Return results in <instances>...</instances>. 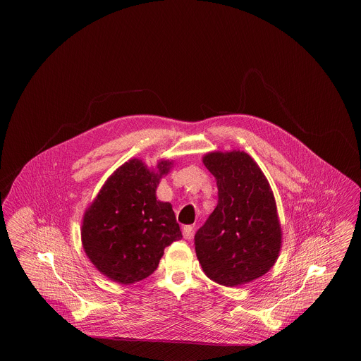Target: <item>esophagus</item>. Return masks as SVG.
I'll return each instance as SVG.
<instances>
[{
    "instance_id": "obj_1",
    "label": "esophagus",
    "mask_w": 361,
    "mask_h": 361,
    "mask_svg": "<svg viewBox=\"0 0 361 361\" xmlns=\"http://www.w3.org/2000/svg\"><path fill=\"white\" fill-rule=\"evenodd\" d=\"M192 234H193V227H192V226H184V228H183V235H184V238L189 240V238L192 237Z\"/></svg>"
}]
</instances>
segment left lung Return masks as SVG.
Listing matches in <instances>:
<instances>
[{"mask_svg":"<svg viewBox=\"0 0 361 361\" xmlns=\"http://www.w3.org/2000/svg\"><path fill=\"white\" fill-rule=\"evenodd\" d=\"M203 162L216 178L218 206L195 234L202 268L226 287L256 280L274 267L281 245L268 180L243 152L209 153Z\"/></svg>","mask_w":361,"mask_h":361,"instance_id":"1","label":"left lung"}]
</instances>
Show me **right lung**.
I'll return each instance as SVG.
<instances>
[{"label": "right lung", "instance_id": "add662e5", "mask_svg": "<svg viewBox=\"0 0 361 361\" xmlns=\"http://www.w3.org/2000/svg\"><path fill=\"white\" fill-rule=\"evenodd\" d=\"M169 165L162 161L154 173L142 161L126 162L85 212L81 235L86 256L114 281L133 284L149 277L165 247L183 238L172 206L155 197Z\"/></svg>", "mask_w": 361, "mask_h": 361}]
</instances>
